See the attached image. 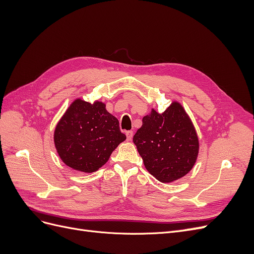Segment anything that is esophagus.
<instances>
[{
	"instance_id": "obj_1",
	"label": "esophagus",
	"mask_w": 254,
	"mask_h": 254,
	"mask_svg": "<svg viewBox=\"0 0 254 254\" xmlns=\"http://www.w3.org/2000/svg\"><path fill=\"white\" fill-rule=\"evenodd\" d=\"M126 136H127V140L128 141H131L132 140V136H133V131H131V130H130V131H127L126 132Z\"/></svg>"
}]
</instances>
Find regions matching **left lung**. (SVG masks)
<instances>
[{
    "instance_id": "1",
    "label": "left lung",
    "mask_w": 254,
    "mask_h": 254,
    "mask_svg": "<svg viewBox=\"0 0 254 254\" xmlns=\"http://www.w3.org/2000/svg\"><path fill=\"white\" fill-rule=\"evenodd\" d=\"M133 143L146 170L163 183L189 174L199 153L195 126L186 109L176 101L163 113L151 108L133 135Z\"/></svg>"
}]
</instances>
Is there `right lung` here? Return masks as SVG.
I'll return each mask as SVG.
<instances>
[{"mask_svg":"<svg viewBox=\"0 0 254 254\" xmlns=\"http://www.w3.org/2000/svg\"><path fill=\"white\" fill-rule=\"evenodd\" d=\"M125 140L119 120L99 101L91 104L76 98L54 130V144L61 161L82 173L98 171Z\"/></svg>","mask_w":254,"mask_h":254,"instance_id":"right-lung-1","label":"right lung"}]
</instances>
